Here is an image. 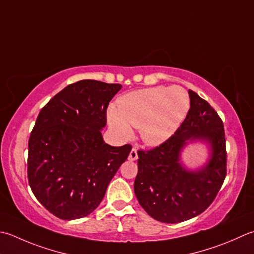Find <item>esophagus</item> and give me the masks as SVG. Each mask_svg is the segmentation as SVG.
<instances>
[{
    "instance_id": "esophagus-1",
    "label": "esophagus",
    "mask_w": 254,
    "mask_h": 254,
    "mask_svg": "<svg viewBox=\"0 0 254 254\" xmlns=\"http://www.w3.org/2000/svg\"><path fill=\"white\" fill-rule=\"evenodd\" d=\"M137 160V151L136 148H132L128 155V161H136Z\"/></svg>"
}]
</instances>
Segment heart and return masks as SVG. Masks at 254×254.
Instances as JSON below:
<instances>
[{"label": "heart", "mask_w": 254, "mask_h": 254, "mask_svg": "<svg viewBox=\"0 0 254 254\" xmlns=\"http://www.w3.org/2000/svg\"><path fill=\"white\" fill-rule=\"evenodd\" d=\"M190 108L188 92L181 86H157L122 97L117 110L109 112L110 126L121 137L140 128L142 141L156 146L167 141L185 120Z\"/></svg>", "instance_id": "1"}]
</instances>
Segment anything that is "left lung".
Wrapping results in <instances>:
<instances>
[{"label": "left lung", "mask_w": 254, "mask_h": 254, "mask_svg": "<svg viewBox=\"0 0 254 254\" xmlns=\"http://www.w3.org/2000/svg\"><path fill=\"white\" fill-rule=\"evenodd\" d=\"M190 108L180 128L161 145L137 151L134 192L140 205L154 219L177 223L200 215L215 199L227 175L223 123L209 103L188 90ZM205 140L211 160L200 170L188 171L179 161L185 145Z\"/></svg>", "instance_id": "left-lung-1"}]
</instances>
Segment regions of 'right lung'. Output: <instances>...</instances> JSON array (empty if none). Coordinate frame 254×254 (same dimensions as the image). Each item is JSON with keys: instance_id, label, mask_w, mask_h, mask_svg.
<instances>
[{"instance_id": "add662e5", "label": "right lung", "mask_w": 254, "mask_h": 254, "mask_svg": "<svg viewBox=\"0 0 254 254\" xmlns=\"http://www.w3.org/2000/svg\"><path fill=\"white\" fill-rule=\"evenodd\" d=\"M119 83L80 80L45 106L28 140L27 177L37 200L63 220L83 218L103 199L132 146L103 141L107 108Z\"/></svg>"}]
</instances>
